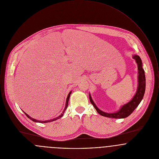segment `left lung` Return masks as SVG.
I'll return each mask as SVG.
<instances>
[{
    "label": "left lung",
    "mask_w": 159,
    "mask_h": 159,
    "mask_svg": "<svg viewBox=\"0 0 159 159\" xmlns=\"http://www.w3.org/2000/svg\"><path fill=\"white\" fill-rule=\"evenodd\" d=\"M133 58H134L138 65V88L136 90V93L131 99V100L128 103L123 105L120 107V108L116 111L115 112L112 113H107L102 111L100 110L94 102L91 96L89 94V100L91 103L96 108L99 114L102 116L112 118H124L128 117L130 115L133 111L135 110V108L139 106L144 95L145 89H146V76L144 73V70L143 68V63L141 58L138 55H133Z\"/></svg>",
    "instance_id": "left-lung-1"
}]
</instances>
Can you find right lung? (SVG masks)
I'll use <instances>...</instances> for the list:
<instances>
[{
    "mask_svg": "<svg viewBox=\"0 0 159 159\" xmlns=\"http://www.w3.org/2000/svg\"><path fill=\"white\" fill-rule=\"evenodd\" d=\"M71 91L69 93V94H68V96H67V98H66V104H65V108H64V110H63V111H62V113L60 114V115H59L58 116H57V117H56V118H54L53 119H51V120H45V121H42V120H36V119H34V118H31V116H30L27 113H26L25 111H23L24 113H25V114L27 116V117L28 118H30L31 120H32V121H34V122H36V123H49V122H51V121H55V120H58V119H59V118H60L61 116H63V114H64V113H65V111L66 110V108H67V107H68V101H69V98H70V94H71Z\"/></svg>",
    "mask_w": 159,
    "mask_h": 159,
    "instance_id": "right-lung-1",
    "label": "right lung"
}]
</instances>
